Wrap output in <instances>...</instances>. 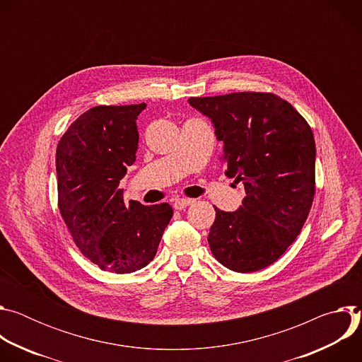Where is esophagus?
Instances as JSON below:
<instances>
[{"instance_id":"esophagus-1","label":"esophagus","mask_w":362,"mask_h":362,"mask_svg":"<svg viewBox=\"0 0 362 362\" xmlns=\"http://www.w3.org/2000/svg\"><path fill=\"white\" fill-rule=\"evenodd\" d=\"M192 199H176L175 202H173V208L176 209V211H182V209H185V208H187L189 204H192Z\"/></svg>"}]
</instances>
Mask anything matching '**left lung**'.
Here are the masks:
<instances>
[{
    "label": "left lung",
    "instance_id": "8db88e82",
    "mask_svg": "<svg viewBox=\"0 0 362 362\" xmlns=\"http://www.w3.org/2000/svg\"><path fill=\"white\" fill-rule=\"evenodd\" d=\"M223 141L225 175L242 182L235 212L218 209L208 242L216 259L247 274L274 264L300 233L315 194V140L306 120L272 93L190 97Z\"/></svg>",
    "mask_w": 362,
    "mask_h": 362
}]
</instances>
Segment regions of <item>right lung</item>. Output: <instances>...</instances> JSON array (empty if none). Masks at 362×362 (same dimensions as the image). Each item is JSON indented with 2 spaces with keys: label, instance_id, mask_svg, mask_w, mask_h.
Returning a JSON list of instances; mask_svg holds the SVG:
<instances>
[{
  "label": "right lung",
  "instance_id": "right-lung-1",
  "mask_svg": "<svg viewBox=\"0 0 362 362\" xmlns=\"http://www.w3.org/2000/svg\"><path fill=\"white\" fill-rule=\"evenodd\" d=\"M146 103L95 106L57 144L59 209L81 253L100 269L130 274L158 252L173 209L123 200L120 180L136 162L137 116Z\"/></svg>",
  "mask_w": 362,
  "mask_h": 362
}]
</instances>
